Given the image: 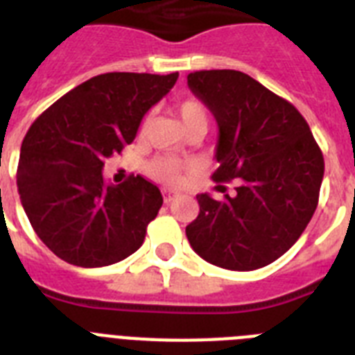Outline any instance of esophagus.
Returning <instances> with one entry per match:
<instances>
[{
  "label": "esophagus",
  "instance_id": "obj_1",
  "mask_svg": "<svg viewBox=\"0 0 355 355\" xmlns=\"http://www.w3.org/2000/svg\"><path fill=\"white\" fill-rule=\"evenodd\" d=\"M162 196H164V202H166V204H169V202H173V200H175V198H177L178 193L173 191V189H168V187H164V189H162Z\"/></svg>",
  "mask_w": 355,
  "mask_h": 355
}]
</instances>
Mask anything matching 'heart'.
Listing matches in <instances>:
<instances>
[{
    "label": "heart",
    "mask_w": 355,
    "mask_h": 355,
    "mask_svg": "<svg viewBox=\"0 0 355 355\" xmlns=\"http://www.w3.org/2000/svg\"><path fill=\"white\" fill-rule=\"evenodd\" d=\"M178 117L182 121L186 132L193 130V128H207V121H209V112L202 101L198 99H184L182 103H178L177 106ZM148 124V117L144 119V124ZM184 168V162L173 157H157L150 162V173L155 178L164 180V182H177L180 177V171Z\"/></svg>",
    "instance_id": "heart-1"
}]
</instances>
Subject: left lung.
Instances as JSON below:
<instances>
[{
	"label": "left lung",
	"instance_id": "8db88e82",
	"mask_svg": "<svg viewBox=\"0 0 355 355\" xmlns=\"http://www.w3.org/2000/svg\"><path fill=\"white\" fill-rule=\"evenodd\" d=\"M187 85L218 122L213 180L238 178V187L223 200L196 196L200 213L186 236L209 263L260 269L285 254L311 222L323 153L302 113L243 71H193Z\"/></svg>",
	"mask_w": 355,
	"mask_h": 355
}]
</instances>
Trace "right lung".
Wrapping results in <instances>:
<instances>
[{
	"mask_svg": "<svg viewBox=\"0 0 355 355\" xmlns=\"http://www.w3.org/2000/svg\"><path fill=\"white\" fill-rule=\"evenodd\" d=\"M177 79V71L101 73L32 122L21 144L17 193L35 234L61 260L104 267L142 245L162 205L160 189L141 175L106 184L104 160L132 144L146 112Z\"/></svg>",
	"mask_w": 355,
	"mask_h": 355,
	"instance_id": "1",
	"label": "right lung"
}]
</instances>
